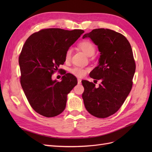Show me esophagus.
<instances>
[{
    "label": "esophagus",
    "mask_w": 152,
    "mask_h": 152,
    "mask_svg": "<svg viewBox=\"0 0 152 152\" xmlns=\"http://www.w3.org/2000/svg\"><path fill=\"white\" fill-rule=\"evenodd\" d=\"M77 83H78V84H81V79H77Z\"/></svg>",
    "instance_id": "esophagus-1"
}]
</instances>
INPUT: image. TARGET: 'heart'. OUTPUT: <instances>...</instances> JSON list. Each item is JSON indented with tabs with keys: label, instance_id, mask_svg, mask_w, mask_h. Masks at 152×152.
<instances>
[{
	"label": "heart",
	"instance_id": "b5f03b06",
	"mask_svg": "<svg viewBox=\"0 0 152 152\" xmlns=\"http://www.w3.org/2000/svg\"><path fill=\"white\" fill-rule=\"evenodd\" d=\"M79 47L82 51H83L86 55L88 56H92L95 54L96 48L94 44L89 40H84L78 44ZM72 50L71 49H68L65 54V59L66 61L70 60L72 56ZM88 68H84L82 67L75 66L72 68L70 70V72L73 75L77 77H82L86 75V73L88 72Z\"/></svg>",
	"mask_w": 152,
	"mask_h": 152
}]
</instances>
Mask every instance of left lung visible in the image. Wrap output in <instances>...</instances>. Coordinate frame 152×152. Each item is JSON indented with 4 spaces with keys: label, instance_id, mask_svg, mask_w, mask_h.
<instances>
[{
    "label": "left lung",
    "instance_id": "1",
    "mask_svg": "<svg viewBox=\"0 0 152 152\" xmlns=\"http://www.w3.org/2000/svg\"><path fill=\"white\" fill-rule=\"evenodd\" d=\"M86 37L98 45L101 54L98 66L89 76L102 82L96 88L94 84L82 80V99L92 115L107 118L120 109L132 89L136 70L133 53L125 37L112 30L94 29Z\"/></svg>",
    "mask_w": 152,
    "mask_h": 152
}]
</instances>
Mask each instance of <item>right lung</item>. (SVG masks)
<instances>
[{
	"label": "right lung",
	"mask_w": 152,
	"mask_h": 152,
	"mask_svg": "<svg viewBox=\"0 0 152 152\" xmlns=\"http://www.w3.org/2000/svg\"><path fill=\"white\" fill-rule=\"evenodd\" d=\"M84 32L42 29L31 35L23 46L19 56L20 83L31 108L41 115L53 117L65 110L67 94L77 85V78L66 72L60 82L51 77L65 61L66 50Z\"/></svg>",
	"instance_id": "right-lung-1"
}]
</instances>
